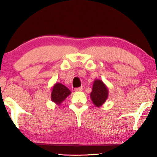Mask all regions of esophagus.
<instances>
[{
  "instance_id": "esophagus-1",
  "label": "esophagus",
  "mask_w": 157,
  "mask_h": 157,
  "mask_svg": "<svg viewBox=\"0 0 157 157\" xmlns=\"http://www.w3.org/2000/svg\"><path fill=\"white\" fill-rule=\"evenodd\" d=\"M82 86H81V87H78V88H75V91H82Z\"/></svg>"
}]
</instances>
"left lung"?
<instances>
[{
  "instance_id": "8db88e82",
  "label": "left lung",
  "mask_w": 157,
  "mask_h": 157,
  "mask_svg": "<svg viewBox=\"0 0 157 157\" xmlns=\"http://www.w3.org/2000/svg\"><path fill=\"white\" fill-rule=\"evenodd\" d=\"M90 95L94 104L96 107H100L107 99L108 89L102 81L96 79L94 81Z\"/></svg>"
}]
</instances>
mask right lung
I'll return each mask as SVG.
<instances>
[{"label":"right lung","instance_id":"right-lung-1","mask_svg":"<svg viewBox=\"0 0 157 157\" xmlns=\"http://www.w3.org/2000/svg\"><path fill=\"white\" fill-rule=\"evenodd\" d=\"M71 92L67 87L61 83H57L53 86L51 93V100L53 102L60 105L63 100H64Z\"/></svg>","mask_w":157,"mask_h":157}]
</instances>
